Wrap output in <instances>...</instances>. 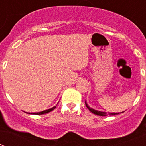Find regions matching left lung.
<instances>
[{
	"label": "left lung",
	"instance_id": "8db88e82",
	"mask_svg": "<svg viewBox=\"0 0 146 146\" xmlns=\"http://www.w3.org/2000/svg\"><path fill=\"white\" fill-rule=\"evenodd\" d=\"M86 105L88 108V109L90 110L92 113L96 115H99V116H107V115H118L119 113H106V112H101V111H98V110H96L93 109V108H90V107L88 105V104L86 102ZM123 113V112H122Z\"/></svg>",
	"mask_w": 146,
	"mask_h": 146
}]
</instances>
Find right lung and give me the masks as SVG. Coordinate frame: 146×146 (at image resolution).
<instances>
[{
  "label": "right lung",
  "instance_id": "add662e5",
  "mask_svg": "<svg viewBox=\"0 0 146 146\" xmlns=\"http://www.w3.org/2000/svg\"><path fill=\"white\" fill-rule=\"evenodd\" d=\"M56 108V106L53 107V108H50V109H48V110H44V111H42V112H39V113H28V114H34V115H43V114H46V113H50V112L52 111L55 108Z\"/></svg>",
  "mask_w": 146,
  "mask_h": 146
}]
</instances>
